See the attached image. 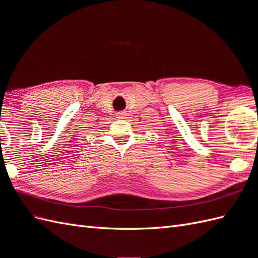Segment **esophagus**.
Here are the masks:
<instances>
[{"mask_svg": "<svg viewBox=\"0 0 258 258\" xmlns=\"http://www.w3.org/2000/svg\"><path fill=\"white\" fill-rule=\"evenodd\" d=\"M116 116H117V118H124V116H126V113H124V112H118V113H116Z\"/></svg>", "mask_w": 258, "mask_h": 258, "instance_id": "34e87169", "label": "esophagus"}]
</instances>
